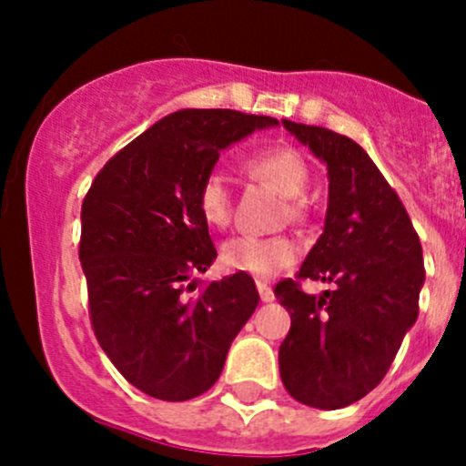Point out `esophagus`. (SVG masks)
<instances>
[{"label":"esophagus","instance_id":"34e87169","mask_svg":"<svg viewBox=\"0 0 466 466\" xmlns=\"http://www.w3.org/2000/svg\"><path fill=\"white\" fill-rule=\"evenodd\" d=\"M257 290H259L261 302H272V299H275V293H272V289L266 281H257Z\"/></svg>","mask_w":466,"mask_h":466}]
</instances>
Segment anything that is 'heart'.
Listing matches in <instances>:
<instances>
[{
    "label": "heart",
    "instance_id": "1",
    "mask_svg": "<svg viewBox=\"0 0 466 466\" xmlns=\"http://www.w3.org/2000/svg\"><path fill=\"white\" fill-rule=\"evenodd\" d=\"M246 171L257 180L275 187L289 198L290 218H302L304 189L309 185V167L298 150L289 146L263 148L246 159ZM198 209L207 225L225 228L232 218V189L220 171L207 173L198 187ZM298 243L289 237H234L220 248V263L232 272L252 277H272L298 259Z\"/></svg>",
    "mask_w": 466,
    "mask_h": 466
}]
</instances>
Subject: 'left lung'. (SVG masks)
Wrapping results in <instances>:
<instances>
[{
    "label": "left lung",
    "mask_w": 466,
    "mask_h": 466,
    "mask_svg": "<svg viewBox=\"0 0 466 466\" xmlns=\"http://www.w3.org/2000/svg\"><path fill=\"white\" fill-rule=\"evenodd\" d=\"M281 124L327 164L324 229L299 279L333 284V290L309 295L293 279L275 286L290 313L279 374L299 403L336 410L377 388L392 365L420 313L424 257L406 207L354 139Z\"/></svg>",
    "instance_id": "1"
}]
</instances>
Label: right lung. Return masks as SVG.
<instances>
[{"label":"right lung","instance_id":"obj_1","mask_svg":"<svg viewBox=\"0 0 466 466\" xmlns=\"http://www.w3.org/2000/svg\"><path fill=\"white\" fill-rule=\"evenodd\" d=\"M275 126L237 110H177L121 148L83 200L78 257L94 333L148 397L187 401L207 392L259 304L246 272L211 281L196 298L185 284L216 259L196 200L200 182L220 150Z\"/></svg>","mask_w":466,"mask_h":466}]
</instances>
